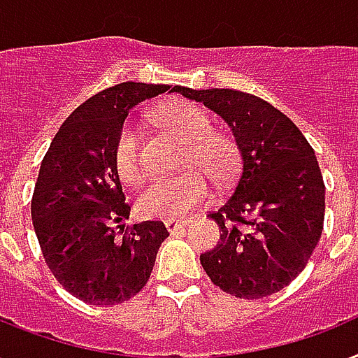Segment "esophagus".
<instances>
[{
  "instance_id": "obj_1",
  "label": "esophagus",
  "mask_w": 358,
  "mask_h": 358,
  "mask_svg": "<svg viewBox=\"0 0 358 358\" xmlns=\"http://www.w3.org/2000/svg\"><path fill=\"white\" fill-rule=\"evenodd\" d=\"M164 226L170 234H176L185 226V220H164Z\"/></svg>"
}]
</instances>
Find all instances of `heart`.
Wrapping results in <instances>:
<instances>
[{
    "instance_id": "b5f03b06",
    "label": "heart",
    "mask_w": 358,
    "mask_h": 358,
    "mask_svg": "<svg viewBox=\"0 0 358 358\" xmlns=\"http://www.w3.org/2000/svg\"><path fill=\"white\" fill-rule=\"evenodd\" d=\"M160 129L168 130L182 140V168L196 166L199 170H187L176 177L155 179L143 188L136 199V209L145 218L185 217L209 198V181L224 187L235 179L239 171L241 155L234 136L222 130H213V119L203 108L188 101H173L157 108L151 115ZM113 164L124 182L140 181L143 162L140 153V138L132 124H124L115 140Z\"/></svg>"
}]
</instances>
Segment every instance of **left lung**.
I'll return each instance as SVG.
<instances>
[{"instance_id": "obj_1", "label": "left lung", "mask_w": 358, "mask_h": 358, "mask_svg": "<svg viewBox=\"0 0 358 358\" xmlns=\"http://www.w3.org/2000/svg\"><path fill=\"white\" fill-rule=\"evenodd\" d=\"M177 93L218 113L241 151L234 194L209 217L220 241L199 256L201 267L222 292L262 299L301 274L325 218V182L308 140L297 124L259 96L235 90Z\"/></svg>"}]
</instances>
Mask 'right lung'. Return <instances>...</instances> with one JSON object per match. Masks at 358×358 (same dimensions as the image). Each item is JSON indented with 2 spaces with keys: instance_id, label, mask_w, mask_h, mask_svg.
I'll list each match as a JSON object with an SVG mask.
<instances>
[{
  "instance_id": "add662e5",
  "label": "right lung",
  "mask_w": 358,
  "mask_h": 358,
  "mask_svg": "<svg viewBox=\"0 0 358 358\" xmlns=\"http://www.w3.org/2000/svg\"><path fill=\"white\" fill-rule=\"evenodd\" d=\"M168 90L176 87L123 82L96 93L66 117L41 162L33 228L55 280L87 304H119L140 293L170 235L159 220L123 231L130 205L113 164L130 108Z\"/></svg>"
}]
</instances>
